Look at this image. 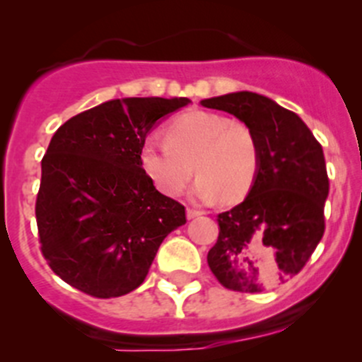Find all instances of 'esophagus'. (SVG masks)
I'll return each mask as SVG.
<instances>
[{
	"label": "esophagus",
	"instance_id": "34e87169",
	"mask_svg": "<svg viewBox=\"0 0 362 362\" xmlns=\"http://www.w3.org/2000/svg\"><path fill=\"white\" fill-rule=\"evenodd\" d=\"M201 214H202V211L192 209V207H187V218H189V219L197 218V216H201Z\"/></svg>",
	"mask_w": 362,
	"mask_h": 362
}]
</instances>
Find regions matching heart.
Returning a JSON list of instances; mask_svg holds the SVG:
<instances>
[{
    "instance_id": "b5f03b06",
    "label": "heart",
    "mask_w": 362,
    "mask_h": 362,
    "mask_svg": "<svg viewBox=\"0 0 362 362\" xmlns=\"http://www.w3.org/2000/svg\"><path fill=\"white\" fill-rule=\"evenodd\" d=\"M141 167L165 195H178L197 173L201 201L236 202L250 192L260 167V148L247 124L213 112L194 110L167 126V138L149 134L139 151Z\"/></svg>"
}]
</instances>
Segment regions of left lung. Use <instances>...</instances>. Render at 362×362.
<instances>
[{"label":"left lung","instance_id":"8db88e82","mask_svg":"<svg viewBox=\"0 0 362 362\" xmlns=\"http://www.w3.org/2000/svg\"><path fill=\"white\" fill-rule=\"evenodd\" d=\"M255 132L260 167L242 204L218 214L207 264L226 289L262 293L284 284L310 260L325 231L328 175L322 144L294 112L252 91L201 100Z\"/></svg>","mask_w":362,"mask_h":362}]
</instances>
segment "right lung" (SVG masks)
Segmentation results:
<instances>
[{"label": "right lung", "instance_id": "1", "mask_svg": "<svg viewBox=\"0 0 362 362\" xmlns=\"http://www.w3.org/2000/svg\"><path fill=\"white\" fill-rule=\"evenodd\" d=\"M189 98L109 100L66 120L42 158L35 218L54 274L93 298H117L146 279L185 207L141 167V144Z\"/></svg>", "mask_w": 362, "mask_h": 362}]
</instances>
